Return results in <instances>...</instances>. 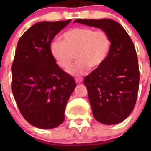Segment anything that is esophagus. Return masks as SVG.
<instances>
[{"mask_svg":"<svg viewBox=\"0 0 151 151\" xmlns=\"http://www.w3.org/2000/svg\"><path fill=\"white\" fill-rule=\"evenodd\" d=\"M82 80H83V78H76V83L79 84L81 83V82H82Z\"/></svg>","mask_w":151,"mask_h":151,"instance_id":"obj_1","label":"esophagus"}]
</instances>
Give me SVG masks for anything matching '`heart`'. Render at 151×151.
<instances>
[{"instance_id":"obj_1","label":"heart","mask_w":151,"mask_h":151,"mask_svg":"<svg viewBox=\"0 0 151 151\" xmlns=\"http://www.w3.org/2000/svg\"><path fill=\"white\" fill-rule=\"evenodd\" d=\"M63 41L55 40L50 45V53L57 64L68 68L76 55L78 60L68 69L69 74L80 76L85 74L91 66H101L107 58L111 39L104 30L93 28L76 27L66 31L62 35Z\"/></svg>"}]
</instances>
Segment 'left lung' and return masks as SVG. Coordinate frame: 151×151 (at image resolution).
<instances>
[{"instance_id": "obj_1", "label": "left lung", "mask_w": 151, "mask_h": 151, "mask_svg": "<svg viewBox=\"0 0 151 151\" xmlns=\"http://www.w3.org/2000/svg\"><path fill=\"white\" fill-rule=\"evenodd\" d=\"M74 22L101 29L111 39L107 58L85 77L84 85L96 120L119 123L132 112L138 95L140 72L134 44L124 28L112 19H78Z\"/></svg>"}]
</instances>
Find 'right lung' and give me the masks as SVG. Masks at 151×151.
<instances>
[{
	"instance_id": "right-lung-1",
	"label": "right lung",
	"mask_w": 151,
	"mask_h": 151,
	"mask_svg": "<svg viewBox=\"0 0 151 151\" xmlns=\"http://www.w3.org/2000/svg\"><path fill=\"white\" fill-rule=\"evenodd\" d=\"M70 21L38 22L17 44L12 91L24 119L39 129H54L63 122L66 104L76 87L50 53L51 41Z\"/></svg>"
}]
</instances>
